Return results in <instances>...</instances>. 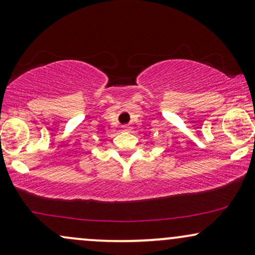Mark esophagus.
<instances>
[{
  "label": "esophagus",
  "mask_w": 255,
  "mask_h": 255,
  "mask_svg": "<svg viewBox=\"0 0 255 255\" xmlns=\"http://www.w3.org/2000/svg\"><path fill=\"white\" fill-rule=\"evenodd\" d=\"M122 130L128 131V130H129V127H127V126H124V127H122Z\"/></svg>",
  "instance_id": "34e87169"
}]
</instances>
